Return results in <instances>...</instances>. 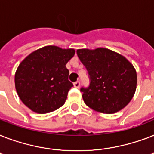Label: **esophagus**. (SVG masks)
Masks as SVG:
<instances>
[{
	"label": "esophagus",
	"instance_id": "1",
	"mask_svg": "<svg viewBox=\"0 0 154 154\" xmlns=\"http://www.w3.org/2000/svg\"><path fill=\"white\" fill-rule=\"evenodd\" d=\"M73 85H74L75 88H79L80 87V82H76L73 83Z\"/></svg>",
	"mask_w": 154,
	"mask_h": 154
}]
</instances>
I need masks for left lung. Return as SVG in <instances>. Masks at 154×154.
<instances>
[{
    "instance_id": "left-lung-1",
    "label": "left lung",
    "mask_w": 154,
    "mask_h": 154,
    "mask_svg": "<svg viewBox=\"0 0 154 154\" xmlns=\"http://www.w3.org/2000/svg\"><path fill=\"white\" fill-rule=\"evenodd\" d=\"M77 53L90 77L89 86L81 89L85 105L106 114L125 107L137 89L134 65L124 56L106 48L80 49Z\"/></svg>"
}]
</instances>
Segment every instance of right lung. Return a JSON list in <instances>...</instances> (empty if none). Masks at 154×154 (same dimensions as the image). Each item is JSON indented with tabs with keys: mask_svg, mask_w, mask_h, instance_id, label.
<instances>
[{
	"mask_svg": "<svg viewBox=\"0 0 154 154\" xmlns=\"http://www.w3.org/2000/svg\"><path fill=\"white\" fill-rule=\"evenodd\" d=\"M75 49L47 45L28 55L15 73L18 96L29 109L47 113L61 107L68 92L73 86L65 66L74 56Z\"/></svg>",
	"mask_w": 154,
	"mask_h": 154,
	"instance_id": "add662e5",
	"label": "right lung"
}]
</instances>
